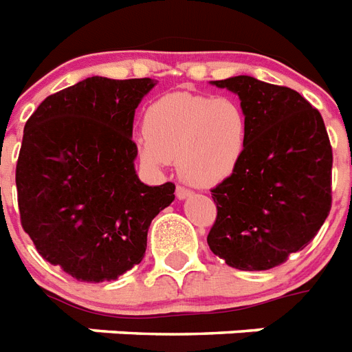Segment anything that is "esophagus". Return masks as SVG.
Here are the masks:
<instances>
[{"label":"esophagus","instance_id":"obj_1","mask_svg":"<svg viewBox=\"0 0 352 352\" xmlns=\"http://www.w3.org/2000/svg\"><path fill=\"white\" fill-rule=\"evenodd\" d=\"M190 190L187 189V187H184V185H178V187H176V196H178L179 199H185L187 198V196H190Z\"/></svg>","mask_w":352,"mask_h":352}]
</instances>
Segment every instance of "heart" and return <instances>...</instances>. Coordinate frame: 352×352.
<instances>
[{"label":"heart","mask_w":352,"mask_h":352,"mask_svg":"<svg viewBox=\"0 0 352 352\" xmlns=\"http://www.w3.org/2000/svg\"><path fill=\"white\" fill-rule=\"evenodd\" d=\"M136 151L148 167L176 160L178 170L196 187H212L240 165L249 140L243 107L230 98L173 92L145 111Z\"/></svg>","instance_id":"1"}]
</instances>
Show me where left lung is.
I'll list each match as a JSON object with an SVG mask.
<instances>
[{
    "mask_svg": "<svg viewBox=\"0 0 352 352\" xmlns=\"http://www.w3.org/2000/svg\"><path fill=\"white\" fill-rule=\"evenodd\" d=\"M236 92L249 122L240 165L210 189L207 243L240 271H267L318 234L333 204V147L322 114L302 94L251 76L214 81Z\"/></svg>",
    "mask_w": 352,
    "mask_h": 352,
    "instance_id": "8db88e82",
    "label": "left lung"
}]
</instances>
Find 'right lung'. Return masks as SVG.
<instances>
[{"label":"right lung","mask_w":352,"mask_h":352,"mask_svg":"<svg viewBox=\"0 0 352 352\" xmlns=\"http://www.w3.org/2000/svg\"><path fill=\"white\" fill-rule=\"evenodd\" d=\"M151 78L92 76L50 94L27 120L16 163L21 227L36 251L80 282L116 280L142 261L174 184L134 170V111Z\"/></svg>","instance_id":"1"}]
</instances>
